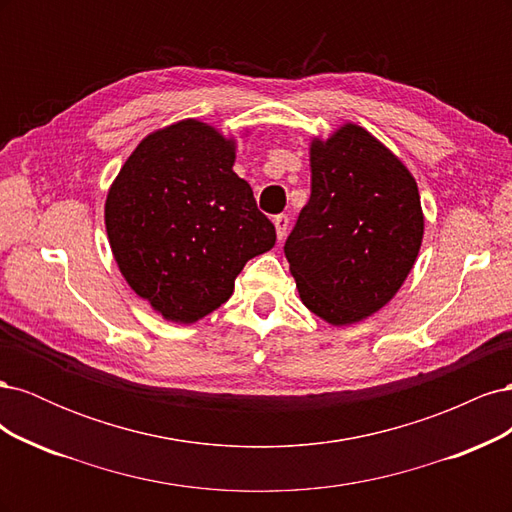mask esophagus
<instances>
[{
	"label": "esophagus",
	"instance_id": "34e87169",
	"mask_svg": "<svg viewBox=\"0 0 512 512\" xmlns=\"http://www.w3.org/2000/svg\"><path fill=\"white\" fill-rule=\"evenodd\" d=\"M273 224H275V230H277V239L282 241L286 237V230H288V215H284V213L275 215Z\"/></svg>",
	"mask_w": 512,
	"mask_h": 512
}]
</instances>
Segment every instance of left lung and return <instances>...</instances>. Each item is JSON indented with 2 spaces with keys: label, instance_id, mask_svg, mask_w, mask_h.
Segmentation results:
<instances>
[{
  "label": "left lung",
  "instance_id": "left-lung-1",
  "mask_svg": "<svg viewBox=\"0 0 512 512\" xmlns=\"http://www.w3.org/2000/svg\"><path fill=\"white\" fill-rule=\"evenodd\" d=\"M312 196L284 252L303 305L335 327L389 303L421 250L416 181L393 151L356 123L309 147Z\"/></svg>",
  "mask_w": 512,
  "mask_h": 512
}]
</instances>
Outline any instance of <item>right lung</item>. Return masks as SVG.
<instances>
[{
  "instance_id": "1",
  "label": "right lung",
  "mask_w": 512,
  "mask_h": 512,
  "mask_svg": "<svg viewBox=\"0 0 512 512\" xmlns=\"http://www.w3.org/2000/svg\"><path fill=\"white\" fill-rule=\"evenodd\" d=\"M232 164V138L183 119L145 136L108 190L104 222L119 271L170 322L218 309L245 262L275 245V226Z\"/></svg>"
}]
</instances>
